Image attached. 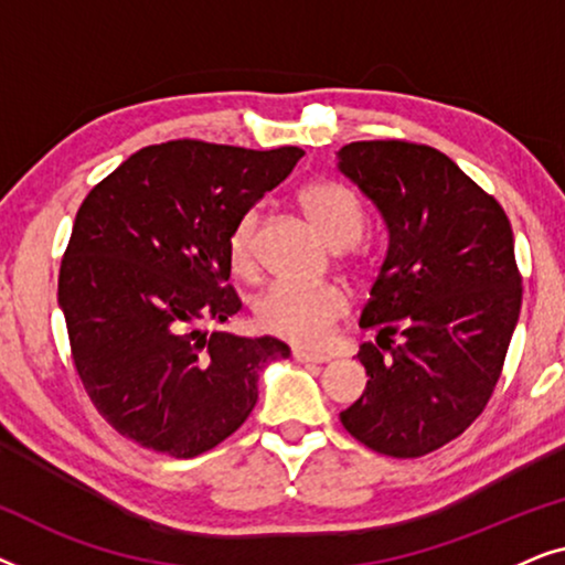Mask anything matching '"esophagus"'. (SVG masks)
I'll list each match as a JSON object with an SVG mask.
<instances>
[{"mask_svg":"<svg viewBox=\"0 0 565 565\" xmlns=\"http://www.w3.org/2000/svg\"><path fill=\"white\" fill-rule=\"evenodd\" d=\"M292 358H296L298 362H316V365H323V362L331 360V354L311 352V350H300V347H296V350H292Z\"/></svg>","mask_w":565,"mask_h":565,"instance_id":"obj_1","label":"esophagus"}]
</instances>
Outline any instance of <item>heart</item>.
Masks as SVG:
<instances>
[{"instance_id": "1", "label": "heart", "mask_w": 565, "mask_h": 565, "mask_svg": "<svg viewBox=\"0 0 565 565\" xmlns=\"http://www.w3.org/2000/svg\"><path fill=\"white\" fill-rule=\"evenodd\" d=\"M298 205L316 234L331 249H342L352 273L367 265L365 249L358 238L365 228V207L360 198L337 180H313L300 188ZM257 211L238 215L228 234V262L238 275L254 269V236H257ZM347 313V296L337 285H269L254 300V321L262 331L296 344H321L334 323Z\"/></svg>"}]
</instances>
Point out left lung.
I'll use <instances>...</instances> for the list:
<instances>
[{
  "mask_svg": "<svg viewBox=\"0 0 565 565\" xmlns=\"http://www.w3.org/2000/svg\"><path fill=\"white\" fill-rule=\"evenodd\" d=\"M337 157L388 228L360 316L377 331L358 352L370 381L339 419L370 450L422 458L460 437L497 388L522 306L512 226L431 146L354 141Z\"/></svg>",
  "mask_w": 565,
  "mask_h": 565,
  "instance_id": "8db88e82",
  "label": "left lung"
}]
</instances>
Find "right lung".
Segmentation results:
<instances>
[{
	"label": "right lung",
	"mask_w": 565,
	"mask_h": 565,
	"mask_svg": "<svg viewBox=\"0 0 565 565\" xmlns=\"http://www.w3.org/2000/svg\"><path fill=\"white\" fill-rule=\"evenodd\" d=\"M303 151L146 146L95 184L61 259L76 373L99 416L146 450L195 458L246 422L275 337L207 331L238 313L228 234Z\"/></svg>",
	"instance_id": "add662e5"
}]
</instances>
